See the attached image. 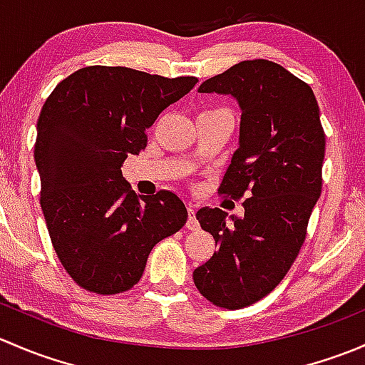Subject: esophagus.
I'll return each mask as SVG.
<instances>
[{
    "label": "esophagus",
    "mask_w": 365,
    "mask_h": 365,
    "mask_svg": "<svg viewBox=\"0 0 365 365\" xmlns=\"http://www.w3.org/2000/svg\"><path fill=\"white\" fill-rule=\"evenodd\" d=\"M187 212H189L187 227H189V230H197L200 222H197V219H196V206H194L192 203H189V206H187Z\"/></svg>",
    "instance_id": "34e87169"
}]
</instances>
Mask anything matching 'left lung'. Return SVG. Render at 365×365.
<instances>
[{
    "instance_id": "left-lung-1",
    "label": "left lung",
    "mask_w": 365,
    "mask_h": 365,
    "mask_svg": "<svg viewBox=\"0 0 365 365\" xmlns=\"http://www.w3.org/2000/svg\"><path fill=\"white\" fill-rule=\"evenodd\" d=\"M197 91L238 102V148L219 190L247 197L242 217L208 206L196 213L219 249L192 277L206 300L240 309L267 297L300 252L322 194L325 134L311 86L274 61H242Z\"/></svg>"
}]
</instances>
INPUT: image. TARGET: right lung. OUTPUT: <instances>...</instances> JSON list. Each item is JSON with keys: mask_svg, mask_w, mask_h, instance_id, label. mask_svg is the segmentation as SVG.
Listing matches in <instances>:
<instances>
[{"mask_svg": "<svg viewBox=\"0 0 365 365\" xmlns=\"http://www.w3.org/2000/svg\"><path fill=\"white\" fill-rule=\"evenodd\" d=\"M196 83L95 65L61 81L43 104L35 143L40 206L61 264L88 292L130 289L155 244L185 224L176 194L138 197L121 164L146 148V130Z\"/></svg>", "mask_w": 365, "mask_h": 365, "instance_id": "add662e5", "label": "right lung"}]
</instances>
